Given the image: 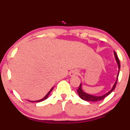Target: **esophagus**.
Here are the masks:
<instances>
[{
	"label": "esophagus",
	"instance_id": "1",
	"mask_svg": "<svg viewBox=\"0 0 130 130\" xmlns=\"http://www.w3.org/2000/svg\"><path fill=\"white\" fill-rule=\"evenodd\" d=\"M78 71L77 70H72V71L70 73V77H74L75 76H77L78 74Z\"/></svg>",
	"mask_w": 130,
	"mask_h": 130
}]
</instances>
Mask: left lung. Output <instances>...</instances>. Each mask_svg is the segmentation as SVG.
Returning a JSON list of instances; mask_svg holds the SVG:
<instances>
[{"label":"left lung","instance_id":"8db88e82","mask_svg":"<svg viewBox=\"0 0 130 130\" xmlns=\"http://www.w3.org/2000/svg\"><path fill=\"white\" fill-rule=\"evenodd\" d=\"M114 55H115V57L116 59V61L117 63H118V75H117L116 77V80L115 84H114L113 86H112V88L108 92H107V93L104 94L102 95V96H94V95L92 94H88L87 93H85L82 89V83H81L80 84V86H79V88L77 89V93L79 94V97L80 98V99H82L84 101H87V102H98V101H101L102 100H103L106 97H107L109 94H110L115 89L116 86L117 84V82H118V76H119V71H120V62H119V59L118 55H117L115 51H114Z\"/></svg>","mask_w":130,"mask_h":130}]
</instances>
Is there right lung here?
<instances>
[{
    "mask_svg": "<svg viewBox=\"0 0 130 130\" xmlns=\"http://www.w3.org/2000/svg\"><path fill=\"white\" fill-rule=\"evenodd\" d=\"M53 88H54V87H52V88H51V90H50V91L48 92V93L47 94H46V96H45L44 98H42V99L38 100V101H29V102H42V101H44V100L46 99H47V98H48V96H49V95H50V93H51V91H52V90H53Z\"/></svg>",
    "mask_w": 130,
    "mask_h": 130,
    "instance_id": "add662e5",
    "label": "right lung"
}]
</instances>
